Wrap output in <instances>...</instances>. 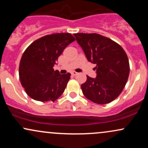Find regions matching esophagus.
I'll return each instance as SVG.
<instances>
[{
  "mask_svg": "<svg viewBox=\"0 0 148 148\" xmlns=\"http://www.w3.org/2000/svg\"><path fill=\"white\" fill-rule=\"evenodd\" d=\"M72 74L73 76H76V75H77L78 73L76 72H75V71H73V72H72Z\"/></svg>",
  "mask_w": 148,
  "mask_h": 148,
  "instance_id": "esophagus-1",
  "label": "esophagus"
}]
</instances>
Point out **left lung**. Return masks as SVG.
Segmentation results:
<instances>
[{
    "label": "left lung",
    "mask_w": 148,
    "mask_h": 148,
    "mask_svg": "<svg viewBox=\"0 0 148 148\" xmlns=\"http://www.w3.org/2000/svg\"><path fill=\"white\" fill-rule=\"evenodd\" d=\"M88 60L96 64L97 77L87 76L81 90L87 99L106 104L116 99L125 88L130 63L124 49L108 37L97 33L74 34Z\"/></svg>",
    "instance_id": "obj_1"
}]
</instances>
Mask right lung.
<instances>
[{
    "label": "right lung",
    "mask_w": 148,
    "mask_h": 148,
    "mask_svg": "<svg viewBox=\"0 0 148 148\" xmlns=\"http://www.w3.org/2000/svg\"><path fill=\"white\" fill-rule=\"evenodd\" d=\"M75 41L70 33H56L35 40L22 56L19 79L25 92L40 101H56L62 95L71 74L54 71L58 58L69 44Z\"/></svg>",
    "instance_id": "obj_1"
}]
</instances>
